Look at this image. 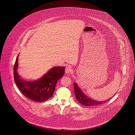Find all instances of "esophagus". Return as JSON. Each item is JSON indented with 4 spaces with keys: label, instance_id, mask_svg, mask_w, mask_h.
Wrapping results in <instances>:
<instances>
[{
    "label": "esophagus",
    "instance_id": "34e87169",
    "mask_svg": "<svg viewBox=\"0 0 135 135\" xmlns=\"http://www.w3.org/2000/svg\"><path fill=\"white\" fill-rule=\"evenodd\" d=\"M72 68L71 66H68L67 67H66L65 69V73L66 74H69L72 72Z\"/></svg>",
    "mask_w": 135,
    "mask_h": 135
}]
</instances>
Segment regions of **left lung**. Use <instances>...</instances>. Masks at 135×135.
Listing matches in <instances>:
<instances>
[{
    "label": "left lung",
    "instance_id": "1",
    "mask_svg": "<svg viewBox=\"0 0 135 135\" xmlns=\"http://www.w3.org/2000/svg\"><path fill=\"white\" fill-rule=\"evenodd\" d=\"M74 86L76 99L81 104L85 106H94L101 105L104 103L107 102L108 100H109L111 99V98H109L107 100L102 102L95 100L88 97L85 94L81 89L78 86L77 84H76V83H74Z\"/></svg>",
    "mask_w": 135,
    "mask_h": 135
}]
</instances>
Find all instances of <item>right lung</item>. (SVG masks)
Returning <instances> with one entry per match:
<instances>
[{"label": "right lung", "instance_id": "right-lung-1", "mask_svg": "<svg viewBox=\"0 0 135 135\" xmlns=\"http://www.w3.org/2000/svg\"><path fill=\"white\" fill-rule=\"evenodd\" d=\"M18 56L14 67V81L22 94L36 102H44L51 98L57 81L62 77L65 72L64 67H54L36 81H27L21 79L17 72Z\"/></svg>", "mask_w": 135, "mask_h": 135}]
</instances>
